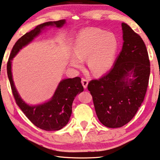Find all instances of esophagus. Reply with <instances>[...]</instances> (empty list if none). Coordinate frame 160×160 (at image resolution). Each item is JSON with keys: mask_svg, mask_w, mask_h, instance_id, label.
Masks as SVG:
<instances>
[{"mask_svg": "<svg viewBox=\"0 0 160 160\" xmlns=\"http://www.w3.org/2000/svg\"><path fill=\"white\" fill-rule=\"evenodd\" d=\"M82 85H83V87H84V88L86 89L87 88H88V80H86V79H84V78H82Z\"/></svg>", "mask_w": 160, "mask_h": 160, "instance_id": "esophagus-1", "label": "esophagus"}]
</instances>
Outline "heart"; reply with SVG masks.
<instances>
[{
  "instance_id": "b5f03b06",
  "label": "heart",
  "mask_w": 160,
  "mask_h": 160,
  "mask_svg": "<svg viewBox=\"0 0 160 160\" xmlns=\"http://www.w3.org/2000/svg\"><path fill=\"white\" fill-rule=\"evenodd\" d=\"M118 48V39L113 33L98 28L85 29L75 40V55L71 58L70 63L79 68L82 67V60L88 59V66L92 72L104 73L112 66Z\"/></svg>"
}]
</instances>
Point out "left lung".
Wrapping results in <instances>:
<instances>
[{
  "label": "left lung",
  "mask_w": 160,
  "mask_h": 160,
  "mask_svg": "<svg viewBox=\"0 0 160 160\" xmlns=\"http://www.w3.org/2000/svg\"><path fill=\"white\" fill-rule=\"evenodd\" d=\"M122 28L124 42L114 66L88 86L98 120L109 128L122 127L134 117L150 78V60L143 39L125 23Z\"/></svg>",
  "instance_id": "obj_1"
}]
</instances>
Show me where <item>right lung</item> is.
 Returning <instances> with one entry per match:
<instances>
[{
  "instance_id": "1",
  "label": "right lung",
  "mask_w": 160,
  "mask_h": 160,
  "mask_svg": "<svg viewBox=\"0 0 160 160\" xmlns=\"http://www.w3.org/2000/svg\"><path fill=\"white\" fill-rule=\"evenodd\" d=\"M65 23V19L48 22L37 26L33 30L24 34L13 46L7 63L8 76L17 104L34 125L46 131L59 130L68 122L72 113V101L76 95L84 90L80 78L75 77L62 80L50 101L40 105L29 106L20 97L14 86L11 71L12 61L23 47L31 42L45 27L61 28Z\"/></svg>"
}]
</instances>
